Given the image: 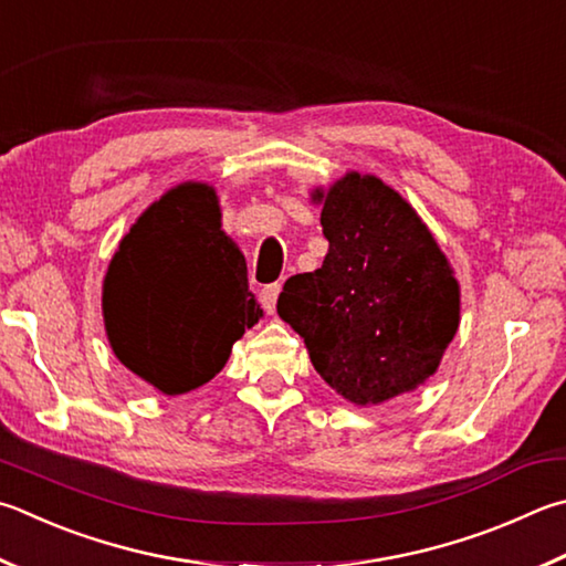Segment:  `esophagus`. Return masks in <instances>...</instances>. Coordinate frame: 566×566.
Listing matches in <instances>:
<instances>
[{
  "label": "esophagus",
  "mask_w": 566,
  "mask_h": 566,
  "mask_svg": "<svg viewBox=\"0 0 566 566\" xmlns=\"http://www.w3.org/2000/svg\"><path fill=\"white\" fill-rule=\"evenodd\" d=\"M280 292H282V284H270V286H264V290L260 292V302H262L266 314H274L276 296H280Z\"/></svg>",
  "instance_id": "obj_1"
}]
</instances>
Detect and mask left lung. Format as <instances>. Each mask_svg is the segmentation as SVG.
I'll use <instances>...</instances> for the list:
<instances>
[{
  "mask_svg": "<svg viewBox=\"0 0 566 566\" xmlns=\"http://www.w3.org/2000/svg\"><path fill=\"white\" fill-rule=\"evenodd\" d=\"M322 205L324 264L284 282L276 314L316 374L354 406H378L438 371L460 324V284L433 232L390 185L348 170Z\"/></svg>",
  "mask_w": 566,
  "mask_h": 566,
  "instance_id": "obj_1",
  "label": "left lung"
}]
</instances>
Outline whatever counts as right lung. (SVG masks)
Masks as SVG:
<instances>
[{"instance_id":"right-lung-1","label":"right lung","mask_w":566,"mask_h":566,"mask_svg":"<svg viewBox=\"0 0 566 566\" xmlns=\"http://www.w3.org/2000/svg\"><path fill=\"white\" fill-rule=\"evenodd\" d=\"M248 262L222 230L218 192L180 182L130 224L104 276V324L118 361L166 396L222 371L260 322Z\"/></svg>"}]
</instances>
